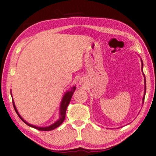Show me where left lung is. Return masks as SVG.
Wrapping results in <instances>:
<instances>
[{"mask_svg":"<svg viewBox=\"0 0 156 156\" xmlns=\"http://www.w3.org/2000/svg\"><path fill=\"white\" fill-rule=\"evenodd\" d=\"M142 66H143V63H142ZM144 77V94H145V92H146V80H145V76ZM144 97H143V103H144Z\"/></svg>","mask_w":156,"mask_h":156,"instance_id":"obj_1","label":"left lung"}]
</instances>
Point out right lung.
I'll list each match as a JSON object with an SVG mask.
<instances>
[{
  "label": "right lung",
  "mask_w": 156,
  "mask_h": 156,
  "mask_svg": "<svg viewBox=\"0 0 156 156\" xmlns=\"http://www.w3.org/2000/svg\"><path fill=\"white\" fill-rule=\"evenodd\" d=\"M75 90H76V86H73V87L72 88V89H71L70 91H67L66 94H65V96L63 97L62 101V103H61V106H60V117H59V119L57 121H56L55 123H54V124L51 125V126H47V127H37V126H35L31 125V124H30V123H27V122L24 121V120L22 119L21 116H20V114L18 113L17 110H16V107H15L14 101H13V106H14L15 111H16V114H17L19 117H20V119H21L22 121L24 122V123H25L27 126H31V127H33V128L36 129H37V130H40V131H51L54 129L57 128L59 126H60L62 124V123H63L64 120H65V114H66L67 108V106H68L69 103H70V102L71 98H72V96H73V93H74Z\"/></svg>",
  "instance_id": "add662e5"
}]
</instances>
